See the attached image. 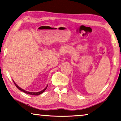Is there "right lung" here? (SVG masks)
Here are the masks:
<instances>
[{
	"label": "right lung",
	"mask_w": 121,
	"mask_h": 121,
	"mask_svg": "<svg viewBox=\"0 0 121 121\" xmlns=\"http://www.w3.org/2000/svg\"><path fill=\"white\" fill-rule=\"evenodd\" d=\"M13 82H14V83H15V85H16V87L18 89V90H20V91H22V92H23L24 93H27L28 94H31V95H39V94H41V93H43L46 90L47 87H48V85L46 87H45L44 89H43V90L40 91V92H28V91H26L25 90H23V89H22L21 88V87H19L17 85V84L15 82L13 81Z\"/></svg>",
	"instance_id": "obj_1"
}]
</instances>
